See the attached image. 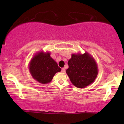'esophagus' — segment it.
<instances>
[{
  "label": "esophagus",
  "instance_id": "1",
  "mask_svg": "<svg viewBox=\"0 0 124 124\" xmlns=\"http://www.w3.org/2000/svg\"><path fill=\"white\" fill-rule=\"evenodd\" d=\"M61 71H62V72H63V73H64V72H65V68H62V70H61Z\"/></svg>",
  "mask_w": 124,
  "mask_h": 124
}]
</instances>
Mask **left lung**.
<instances>
[{
    "instance_id": "obj_1",
    "label": "left lung",
    "mask_w": 124,
    "mask_h": 124,
    "mask_svg": "<svg viewBox=\"0 0 124 124\" xmlns=\"http://www.w3.org/2000/svg\"><path fill=\"white\" fill-rule=\"evenodd\" d=\"M68 63L66 72L76 87L85 88L94 82L99 70L95 59L88 52L72 54Z\"/></svg>"
}]
</instances>
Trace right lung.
Masks as SVG:
<instances>
[{
  "label": "right lung",
  "instance_id": "add662e5",
  "mask_svg": "<svg viewBox=\"0 0 124 124\" xmlns=\"http://www.w3.org/2000/svg\"><path fill=\"white\" fill-rule=\"evenodd\" d=\"M28 67L31 76L42 84L51 82L56 73L61 70L57 63L51 57L50 52L44 51L35 54Z\"/></svg>",
  "mask_w": 124,
  "mask_h": 124
}]
</instances>
